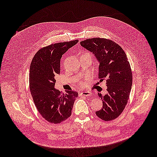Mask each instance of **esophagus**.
I'll return each instance as SVG.
<instances>
[{
  "label": "esophagus",
  "instance_id": "esophagus-1",
  "mask_svg": "<svg viewBox=\"0 0 157 157\" xmlns=\"http://www.w3.org/2000/svg\"><path fill=\"white\" fill-rule=\"evenodd\" d=\"M80 96H87L90 97L92 95V93L89 91H83L82 93H80Z\"/></svg>",
  "mask_w": 157,
  "mask_h": 157
}]
</instances>
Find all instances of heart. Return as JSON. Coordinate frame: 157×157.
Masks as SVG:
<instances>
[{"label":"heart","mask_w":157,"mask_h":157,"mask_svg":"<svg viewBox=\"0 0 157 157\" xmlns=\"http://www.w3.org/2000/svg\"><path fill=\"white\" fill-rule=\"evenodd\" d=\"M89 78H90L89 77H87L85 78V81H81V82H80V85L82 86H83V85H85L86 84L87 80H88Z\"/></svg>","instance_id":"b5f03b06"}]
</instances>
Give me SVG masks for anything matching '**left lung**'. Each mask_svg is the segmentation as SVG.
Here are the masks:
<instances>
[{
    "label": "left lung",
    "mask_w": 157,
    "mask_h": 157,
    "mask_svg": "<svg viewBox=\"0 0 157 157\" xmlns=\"http://www.w3.org/2000/svg\"><path fill=\"white\" fill-rule=\"evenodd\" d=\"M83 48L92 52L99 62L98 78H106L108 93L102 96L103 107L95 112L104 121L117 118L125 108L132 85V73L126 54L120 45L111 40L92 38L80 42Z\"/></svg>",
    "instance_id": "8db88e82"
}]
</instances>
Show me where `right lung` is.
Masks as SVG:
<instances>
[{
  "label": "right lung",
  "mask_w": 157,
  "mask_h": 157,
  "mask_svg": "<svg viewBox=\"0 0 157 157\" xmlns=\"http://www.w3.org/2000/svg\"><path fill=\"white\" fill-rule=\"evenodd\" d=\"M78 40L57 43L39 49L30 67L29 82L31 94L40 114L51 123L58 124L71 115L78 92L70 90L62 93L54 88L56 75L60 72L62 55Z\"/></svg>",
  "instance_id": "obj_1"
}]
</instances>
